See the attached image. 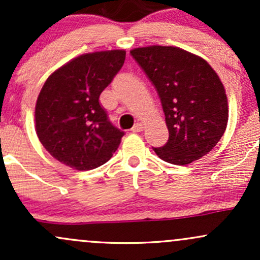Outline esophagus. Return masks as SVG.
Here are the masks:
<instances>
[{"mask_svg": "<svg viewBox=\"0 0 260 260\" xmlns=\"http://www.w3.org/2000/svg\"><path fill=\"white\" fill-rule=\"evenodd\" d=\"M143 129H144V123H142V122H138V123H136V124H134V127L132 128V131L134 133L142 132Z\"/></svg>", "mask_w": 260, "mask_h": 260, "instance_id": "34e87169", "label": "esophagus"}]
</instances>
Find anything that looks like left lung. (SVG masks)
<instances>
[{"mask_svg":"<svg viewBox=\"0 0 260 260\" xmlns=\"http://www.w3.org/2000/svg\"><path fill=\"white\" fill-rule=\"evenodd\" d=\"M131 55L153 83L161 100L169 142L153 148L166 162L184 166L207 155L229 121L226 90L201 56L176 46L137 47Z\"/></svg>","mask_w":260,"mask_h":260,"instance_id":"left-lung-1","label":"left lung"}]
</instances>
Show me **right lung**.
I'll return each instance as SVG.
<instances>
[{"label": "right lung", "instance_id": "right-lung-1", "mask_svg": "<svg viewBox=\"0 0 260 260\" xmlns=\"http://www.w3.org/2000/svg\"><path fill=\"white\" fill-rule=\"evenodd\" d=\"M124 50L83 53L50 74L35 105V131L44 148L74 170L111 159L123 132L107 120L99 96L121 70Z\"/></svg>", "mask_w": 260, "mask_h": 260}]
</instances>
